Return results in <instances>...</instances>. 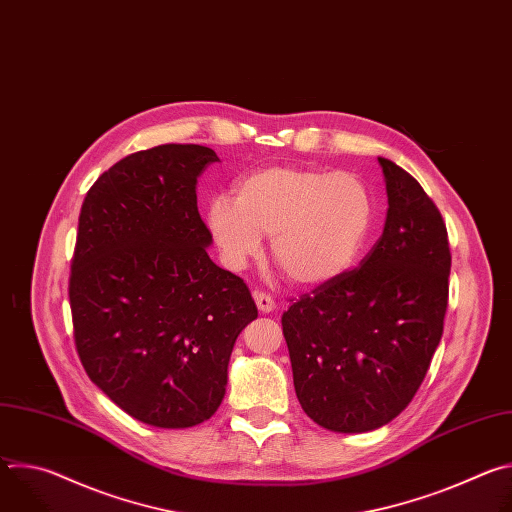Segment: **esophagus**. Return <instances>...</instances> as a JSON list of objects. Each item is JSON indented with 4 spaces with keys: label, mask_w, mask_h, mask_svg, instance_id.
Wrapping results in <instances>:
<instances>
[{
    "label": "esophagus",
    "mask_w": 512,
    "mask_h": 512,
    "mask_svg": "<svg viewBox=\"0 0 512 512\" xmlns=\"http://www.w3.org/2000/svg\"><path fill=\"white\" fill-rule=\"evenodd\" d=\"M253 298H255V304L259 308V312L269 314V312L275 310V302L269 294H263V291H253Z\"/></svg>",
    "instance_id": "obj_1"
}]
</instances>
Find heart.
I'll use <instances>...</instances> for the list:
<instances>
[{
	"label": "heart",
	"mask_w": 512,
	"mask_h": 512,
	"mask_svg": "<svg viewBox=\"0 0 512 512\" xmlns=\"http://www.w3.org/2000/svg\"><path fill=\"white\" fill-rule=\"evenodd\" d=\"M373 212V194L354 174L269 166L245 176L235 198H212L206 225L231 267H245L271 235V257L287 279L318 287L356 263Z\"/></svg>",
	"instance_id": "b5f03b06"
}]
</instances>
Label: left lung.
I'll list each match as a JSON object with an SVG mask.
<instances>
[{"label":"left lung","mask_w":512,"mask_h":512,"mask_svg":"<svg viewBox=\"0 0 512 512\" xmlns=\"http://www.w3.org/2000/svg\"><path fill=\"white\" fill-rule=\"evenodd\" d=\"M379 164L389 198L381 239L360 267L281 316L298 401L338 433L373 431L411 403L448 308L444 218L411 174L387 158Z\"/></svg>","instance_id":"left-lung-1"}]
</instances>
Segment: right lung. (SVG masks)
Returning a JSON list of instances; mask_svg holds the SVG:
<instances>
[{
  "instance_id": "obj_1",
  "label": "right lung",
  "mask_w": 512,
  "mask_h": 512,
  "mask_svg": "<svg viewBox=\"0 0 512 512\" xmlns=\"http://www.w3.org/2000/svg\"><path fill=\"white\" fill-rule=\"evenodd\" d=\"M218 156L166 143L111 166L85 196L68 298L89 379L125 413L182 429L214 415L231 352L257 318L247 283L208 257L198 176Z\"/></svg>"
}]
</instances>
